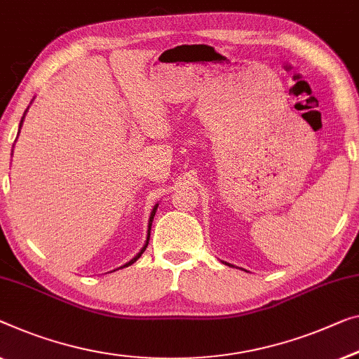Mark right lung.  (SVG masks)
<instances>
[{"label": "right lung", "instance_id": "add662e5", "mask_svg": "<svg viewBox=\"0 0 359 359\" xmlns=\"http://www.w3.org/2000/svg\"><path fill=\"white\" fill-rule=\"evenodd\" d=\"M29 109V108H27ZM27 109H25V112H27ZM25 112H24V116H22V119H20V126H19V130H20V127H22V122H24V117H25ZM156 210H158V205H154V208H153V211H151V214H149V221H148V237H147V242H145V245H143V248L138 251L137 253V256L135 258H132L130 261H128V263H126L124 266H121V267H127V266H130V264H133L135 263V261L140 258V256L143 255V251L147 250V247H148V240H149V231H151V224H153V217H154V214H156Z\"/></svg>", "mask_w": 359, "mask_h": 359}]
</instances>
